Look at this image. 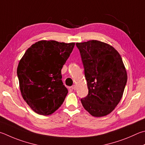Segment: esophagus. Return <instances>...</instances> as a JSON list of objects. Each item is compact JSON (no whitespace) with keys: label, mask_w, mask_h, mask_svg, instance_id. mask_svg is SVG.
<instances>
[{"label":"esophagus","mask_w":145,"mask_h":145,"mask_svg":"<svg viewBox=\"0 0 145 145\" xmlns=\"http://www.w3.org/2000/svg\"><path fill=\"white\" fill-rule=\"evenodd\" d=\"M72 88L73 89V90H75V89H76V86H75V85L72 86Z\"/></svg>","instance_id":"34e87169"}]
</instances>
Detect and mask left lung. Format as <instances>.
<instances>
[{"label":"left lung","mask_w":145,"mask_h":145,"mask_svg":"<svg viewBox=\"0 0 145 145\" xmlns=\"http://www.w3.org/2000/svg\"><path fill=\"white\" fill-rule=\"evenodd\" d=\"M82 60L88 95L81 99L86 110L96 117L106 116L123 96L127 74L120 54L99 40L76 43Z\"/></svg>","instance_id":"1"}]
</instances>
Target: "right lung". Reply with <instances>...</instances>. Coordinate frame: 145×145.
I'll return each mask as SVG.
<instances>
[{"mask_svg": "<svg viewBox=\"0 0 145 145\" xmlns=\"http://www.w3.org/2000/svg\"><path fill=\"white\" fill-rule=\"evenodd\" d=\"M75 42L40 40L31 45L17 68L23 98L37 114L49 115L61 106L68 93L61 70Z\"/></svg>", "mask_w": 145, "mask_h": 145, "instance_id": "obj_1", "label": "right lung"}]
</instances>
